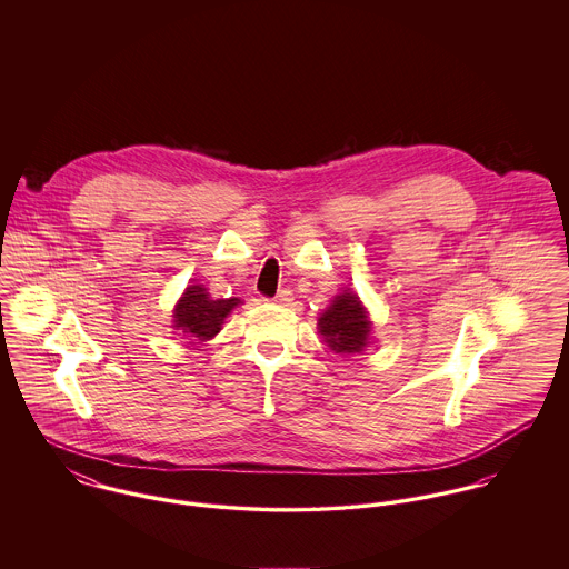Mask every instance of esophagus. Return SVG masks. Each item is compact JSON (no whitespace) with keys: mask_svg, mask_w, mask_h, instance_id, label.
<instances>
[{"mask_svg":"<svg viewBox=\"0 0 569 569\" xmlns=\"http://www.w3.org/2000/svg\"><path fill=\"white\" fill-rule=\"evenodd\" d=\"M291 300H293V293H291L289 289H280L278 296H276V302H278V305H284V307H287Z\"/></svg>","mask_w":569,"mask_h":569,"instance_id":"esophagus-1","label":"esophagus"}]
</instances>
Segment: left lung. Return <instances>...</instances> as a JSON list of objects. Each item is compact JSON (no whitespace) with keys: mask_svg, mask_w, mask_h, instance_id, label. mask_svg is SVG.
<instances>
[{"mask_svg":"<svg viewBox=\"0 0 569 569\" xmlns=\"http://www.w3.org/2000/svg\"><path fill=\"white\" fill-rule=\"evenodd\" d=\"M320 332L335 352H359L368 343L370 322L352 293L337 296L320 318Z\"/></svg>","mask_w":569,"mask_h":569,"instance_id":"1","label":"left lung"}]
</instances>
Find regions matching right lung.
I'll use <instances>...</instances> for the list:
<instances>
[{
	"label": "right lung",
	"instance_id": "1",
	"mask_svg": "<svg viewBox=\"0 0 569 569\" xmlns=\"http://www.w3.org/2000/svg\"><path fill=\"white\" fill-rule=\"evenodd\" d=\"M239 302L241 300H237V298L210 300V296L206 293L203 287H199V284L188 287L174 309V326L181 328L183 332H188V337H192V339H199V341L210 339L221 330L226 316Z\"/></svg>",
	"mask_w": 569,
	"mask_h": 569
}]
</instances>
